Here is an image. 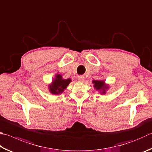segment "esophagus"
Returning <instances> with one entry per match:
<instances>
[{"label": "esophagus", "instance_id": "1", "mask_svg": "<svg viewBox=\"0 0 152 152\" xmlns=\"http://www.w3.org/2000/svg\"><path fill=\"white\" fill-rule=\"evenodd\" d=\"M78 80L80 82H83L84 81V77L82 76H79L78 77Z\"/></svg>", "mask_w": 152, "mask_h": 152}]
</instances>
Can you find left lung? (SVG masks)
<instances>
[{
	"label": "left lung",
	"mask_w": 152,
	"mask_h": 152,
	"mask_svg": "<svg viewBox=\"0 0 152 152\" xmlns=\"http://www.w3.org/2000/svg\"><path fill=\"white\" fill-rule=\"evenodd\" d=\"M92 83L94 84V89L98 91V93L100 94H106L107 91L110 89V85L106 84L105 80H92Z\"/></svg>",
	"instance_id": "8db88e82"
}]
</instances>
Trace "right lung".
<instances>
[{
    "label": "right lung",
    "mask_w": 152,
    "mask_h": 152,
    "mask_svg": "<svg viewBox=\"0 0 152 152\" xmlns=\"http://www.w3.org/2000/svg\"><path fill=\"white\" fill-rule=\"evenodd\" d=\"M71 82L72 80L70 78L64 79L63 78L62 74L57 73L54 76L51 83L48 85L49 92L54 95L61 94Z\"/></svg>",
    "instance_id": "add662e5"
}]
</instances>
